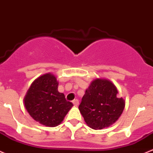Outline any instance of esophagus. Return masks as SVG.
I'll return each instance as SVG.
<instances>
[{
  "instance_id": "esophagus-1",
  "label": "esophagus",
  "mask_w": 153,
  "mask_h": 153,
  "mask_svg": "<svg viewBox=\"0 0 153 153\" xmlns=\"http://www.w3.org/2000/svg\"><path fill=\"white\" fill-rule=\"evenodd\" d=\"M72 103H73L74 105H75V106L78 105H79V100H78V99L73 100H72Z\"/></svg>"
}]
</instances>
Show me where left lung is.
<instances>
[{
    "instance_id": "obj_1",
    "label": "left lung",
    "mask_w": 153,
    "mask_h": 153,
    "mask_svg": "<svg viewBox=\"0 0 153 153\" xmlns=\"http://www.w3.org/2000/svg\"><path fill=\"white\" fill-rule=\"evenodd\" d=\"M118 93L115 85L109 80L97 78L91 82L78 107L88 126L102 129L120 118L125 101Z\"/></svg>"
}]
</instances>
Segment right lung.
Returning <instances> with one entry per match:
<instances>
[{"instance_id":"obj_1","label":"right lung","mask_w":153,"mask_h":153,"mask_svg":"<svg viewBox=\"0 0 153 153\" xmlns=\"http://www.w3.org/2000/svg\"><path fill=\"white\" fill-rule=\"evenodd\" d=\"M58 86L55 75L46 73L32 83L24 98L25 107L30 117L45 126L59 125L73 106L63 93L58 91Z\"/></svg>"}]
</instances>
